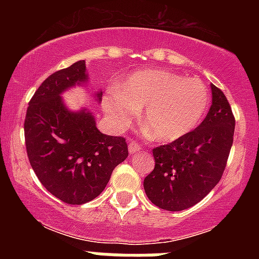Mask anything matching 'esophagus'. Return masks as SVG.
<instances>
[{
  "instance_id": "obj_1",
  "label": "esophagus",
  "mask_w": 259,
  "mask_h": 259,
  "mask_svg": "<svg viewBox=\"0 0 259 259\" xmlns=\"http://www.w3.org/2000/svg\"><path fill=\"white\" fill-rule=\"evenodd\" d=\"M128 150H130V153H131V154H134V153L141 150V145H140V144L135 143V141L130 140V141H128Z\"/></svg>"
}]
</instances>
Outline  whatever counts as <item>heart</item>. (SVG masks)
I'll use <instances>...</instances> for the list:
<instances>
[{
	"mask_svg": "<svg viewBox=\"0 0 259 259\" xmlns=\"http://www.w3.org/2000/svg\"><path fill=\"white\" fill-rule=\"evenodd\" d=\"M102 107L111 124L128 125L143 111L146 132L158 141H174L193 130L206 114L209 93L198 79H183L167 70H144L110 88Z\"/></svg>",
	"mask_w": 259,
	"mask_h": 259,
	"instance_id": "1",
	"label": "heart"
}]
</instances>
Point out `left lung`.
Returning a JSON list of instances; mask_svg holds the SVG:
<instances>
[{"instance_id":"8db88e82","label":"left lung","mask_w":259,"mask_h":259,"mask_svg":"<svg viewBox=\"0 0 259 259\" xmlns=\"http://www.w3.org/2000/svg\"><path fill=\"white\" fill-rule=\"evenodd\" d=\"M212 104L196 130L153 149L154 170L144 189L155 206L180 211L200 202L218 184L227 164L235 132L231 105L211 84Z\"/></svg>"}]
</instances>
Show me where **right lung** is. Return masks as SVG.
<instances>
[{
	"instance_id": "right-lung-1",
	"label": "right lung",
	"mask_w": 259,
	"mask_h": 259,
	"mask_svg": "<svg viewBox=\"0 0 259 259\" xmlns=\"http://www.w3.org/2000/svg\"><path fill=\"white\" fill-rule=\"evenodd\" d=\"M85 61L75 62L42 81L24 120L29 163L47 191L68 205L95 200L113 170L128 157L124 137L98 131L92 113L70 111L61 93L87 80ZM101 92L97 95L101 100Z\"/></svg>"
}]
</instances>
